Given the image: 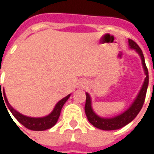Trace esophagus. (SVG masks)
<instances>
[{
	"mask_svg": "<svg viewBox=\"0 0 154 154\" xmlns=\"http://www.w3.org/2000/svg\"><path fill=\"white\" fill-rule=\"evenodd\" d=\"M86 86V83L85 81H80L79 83H78V86L77 87L79 88V89H85Z\"/></svg>",
	"mask_w": 154,
	"mask_h": 154,
	"instance_id": "34e87169",
	"label": "esophagus"
}]
</instances>
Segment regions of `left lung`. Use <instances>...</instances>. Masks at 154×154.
<instances>
[{
	"mask_svg": "<svg viewBox=\"0 0 154 154\" xmlns=\"http://www.w3.org/2000/svg\"><path fill=\"white\" fill-rule=\"evenodd\" d=\"M128 47L129 49L135 51L140 57L142 68L146 75L145 80L143 81V84L140 87L138 94L136 95L133 102L130 103V105L122 113L113 116H101L98 115L92 108V100L90 94L88 92H86V99L85 112H86V117L88 121L90 122V123H92L94 127L98 128L99 129L116 130V129H119L121 128L126 126L136 117V116L138 115L140 110L142 108V105L145 101L146 93L147 86H148V70L146 66L144 56L137 44L131 39H128Z\"/></svg>",
	"mask_w": 154,
	"mask_h": 154,
	"instance_id": "obj_1",
	"label": "left lung"
}]
</instances>
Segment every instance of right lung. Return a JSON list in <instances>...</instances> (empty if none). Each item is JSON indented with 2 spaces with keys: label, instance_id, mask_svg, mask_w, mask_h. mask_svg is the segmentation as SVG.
<instances>
[{
  "label": "right lung",
  "instance_id": "1",
  "mask_svg": "<svg viewBox=\"0 0 154 154\" xmlns=\"http://www.w3.org/2000/svg\"><path fill=\"white\" fill-rule=\"evenodd\" d=\"M0 90H1V82H0ZM3 95H4V99H5V103L7 104L8 109L11 111V113L14 116L15 118L18 121L20 122L22 125H24L25 127L31 129V130H35V131H43V130H46L52 128L55 124H56L58 118L61 114V110H62V107L64 105V103L68 101V99L70 98L71 94H68V96H66L65 98L61 99L59 102H57L53 110L51 111L50 114L45 116H41V117H32V116H25L21 114L20 112H19L9 103L8 100L7 98L6 93H5V90L3 87ZM0 96H2V90H1ZM4 102V101H3ZM7 108V107H6ZM8 110V109H7ZM9 113V112H8Z\"/></svg>",
  "mask_w": 154,
  "mask_h": 154
}]
</instances>
